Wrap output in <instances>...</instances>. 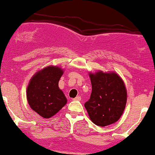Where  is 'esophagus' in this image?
Returning a JSON list of instances; mask_svg holds the SVG:
<instances>
[{
  "mask_svg": "<svg viewBox=\"0 0 155 155\" xmlns=\"http://www.w3.org/2000/svg\"><path fill=\"white\" fill-rule=\"evenodd\" d=\"M74 101H81V97H80V96H78V97H76L75 98L73 99Z\"/></svg>",
  "mask_w": 155,
  "mask_h": 155,
  "instance_id": "esophagus-1",
  "label": "esophagus"
}]
</instances>
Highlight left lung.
Segmentation results:
<instances>
[{"instance_id":"left-lung-1","label":"left lung","mask_w":155,"mask_h":155,"mask_svg":"<svg viewBox=\"0 0 155 155\" xmlns=\"http://www.w3.org/2000/svg\"><path fill=\"white\" fill-rule=\"evenodd\" d=\"M92 91L84 104L90 119L101 127L110 125L120 119L127 103L124 81L114 71L89 72Z\"/></svg>"}]
</instances>
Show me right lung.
<instances>
[{"label": "right lung", "mask_w": 155, "mask_h": 155, "mask_svg": "<svg viewBox=\"0 0 155 155\" xmlns=\"http://www.w3.org/2000/svg\"><path fill=\"white\" fill-rule=\"evenodd\" d=\"M64 74L59 66L50 65L37 71L27 87V100L29 106L40 116L50 118L67 104L64 92L58 82Z\"/></svg>", "instance_id": "1"}]
</instances>
